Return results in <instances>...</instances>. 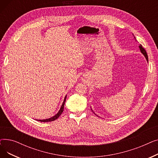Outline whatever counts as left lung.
Returning a JSON list of instances; mask_svg holds the SVG:
<instances>
[{
  "mask_svg": "<svg viewBox=\"0 0 158 158\" xmlns=\"http://www.w3.org/2000/svg\"><path fill=\"white\" fill-rule=\"evenodd\" d=\"M134 36V35H132ZM134 38L135 39V40L136 41V38L134 36ZM139 50H140V51H141V52H142L143 55H144V56H145V57L146 58V60H147V61L148 62V56H147V52H146V51H145V50L142 47V45H139ZM92 111H93V110H92ZM94 112V111H93ZM94 113H95L94 112ZM95 115H97L95 113ZM98 117V116H97Z\"/></svg>",
  "mask_w": 158,
  "mask_h": 158,
  "instance_id": "left-lung-1",
  "label": "left lung"
}]
</instances>
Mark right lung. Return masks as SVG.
Masks as SVG:
<instances>
[{
	"instance_id": "right-lung-1",
	"label": "right lung",
	"mask_w": 158,
	"mask_h": 158,
	"mask_svg": "<svg viewBox=\"0 0 158 158\" xmlns=\"http://www.w3.org/2000/svg\"><path fill=\"white\" fill-rule=\"evenodd\" d=\"M66 95L64 97V101H63V102L61 106V108L60 110H59V111L57 112V113L56 114H55L54 116H53V117H52L51 118H47V119H43V120H37L40 122H52V121H54L56 119L58 118V117H60V116L61 114V113H63V110H64V102L66 101Z\"/></svg>"
}]
</instances>
